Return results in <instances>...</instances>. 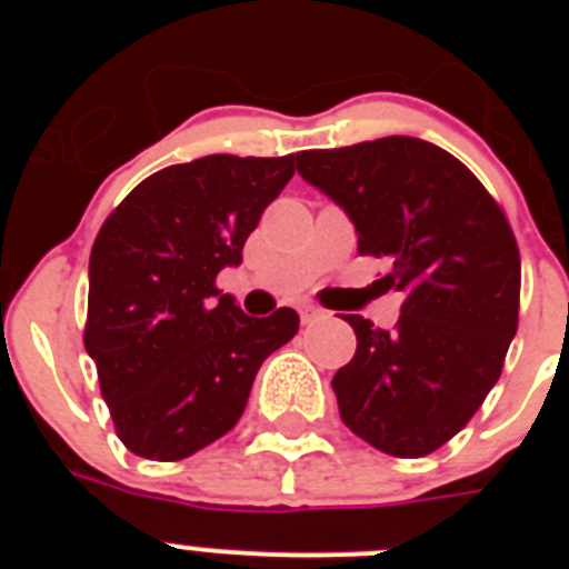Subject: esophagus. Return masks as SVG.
I'll list each match as a JSON object with an SVG mask.
<instances>
[{
  "instance_id": "esophagus-1",
  "label": "esophagus",
  "mask_w": 569,
  "mask_h": 569,
  "mask_svg": "<svg viewBox=\"0 0 569 569\" xmlns=\"http://www.w3.org/2000/svg\"><path fill=\"white\" fill-rule=\"evenodd\" d=\"M299 313H301V321H305V325H310V321L321 319V310L316 308V305H301Z\"/></svg>"
}]
</instances>
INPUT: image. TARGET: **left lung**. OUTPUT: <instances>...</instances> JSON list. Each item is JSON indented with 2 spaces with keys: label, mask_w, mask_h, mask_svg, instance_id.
I'll use <instances>...</instances> for the list:
<instances>
[{
  "label": "left lung",
  "mask_w": 569,
  "mask_h": 569,
  "mask_svg": "<svg viewBox=\"0 0 569 569\" xmlns=\"http://www.w3.org/2000/svg\"><path fill=\"white\" fill-rule=\"evenodd\" d=\"M301 179L356 224L359 253L390 259L393 330L347 316L356 356L333 376L350 430L419 459L453 439L499 381L519 328L521 259L505 210L453 153L385 136L296 153Z\"/></svg>",
  "instance_id": "obj_1"
}]
</instances>
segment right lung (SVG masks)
Instances as JSON below:
<instances>
[{"mask_svg":"<svg viewBox=\"0 0 569 569\" xmlns=\"http://www.w3.org/2000/svg\"><path fill=\"white\" fill-rule=\"evenodd\" d=\"M293 170V156H202L148 176L104 219L84 350L130 453L179 461L222 439L261 361L299 330L296 310L250 319L216 288Z\"/></svg>","mask_w":569,"mask_h":569,"instance_id":"right-lung-1","label":"right lung"}]
</instances>
